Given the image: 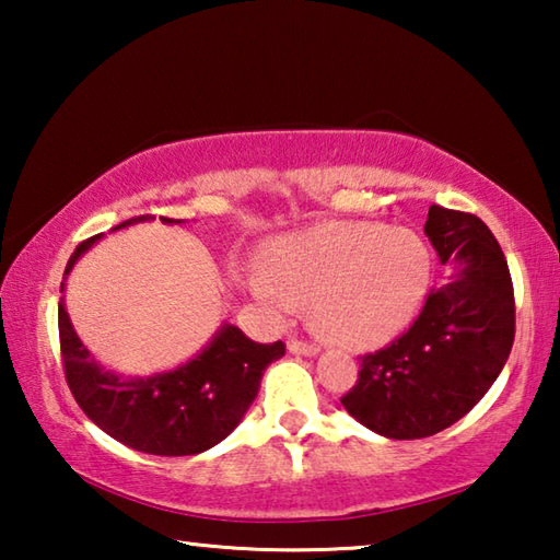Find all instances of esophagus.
Instances as JSON below:
<instances>
[{
    "mask_svg": "<svg viewBox=\"0 0 560 560\" xmlns=\"http://www.w3.org/2000/svg\"><path fill=\"white\" fill-rule=\"evenodd\" d=\"M289 350L296 355H318L316 343H308V340H299V338L289 340Z\"/></svg>",
    "mask_w": 560,
    "mask_h": 560,
    "instance_id": "34e87169",
    "label": "esophagus"
}]
</instances>
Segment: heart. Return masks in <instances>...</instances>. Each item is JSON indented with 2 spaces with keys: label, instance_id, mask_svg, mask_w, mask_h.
<instances>
[{
  "label": "heart",
  "instance_id": "obj_1",
  "mask_svg": "<svg viewBox=\"0 0 560 560\" xmlns=\"http://www.w3.org/2000/svg\"><path fill=\"white\" fill-rule=\"evenodd\" d=\"M261 259L267 277L246 273V291L277 314L311 301L318 334L343 346L400 334L420 311L432 271L420 236L377 222H326L279 236Z\"/></svg>",
  "mask_w": 560,
  "mask_h": 560
}]
</instances>
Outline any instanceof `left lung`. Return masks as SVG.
I'll use <instances>...</instances> for the list:
<instances>
[{
  "label": "left lung",
  "instance_id": "left-lung-1",
  "mask_svg": "<svg viewBox=\"0 0 560 560\" xmlns=\"http://www.w3.org/2000/svg\"><path fill=\"white\" fill-rule=\"evenodd\" d=\"M424 234L454 273L400 338L360 358L358 383L340 397L348 415L390 440L430 438L462 420L514 346V287L489 226L432 205Z\"/></svg>",
  "mask_w": 560,
  "mask_h": 560
}]
</instances>
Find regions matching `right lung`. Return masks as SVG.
<instances>
[{
  "label": "right lung",
  "mask_w": 560,
  "mask_h": 560,
  "mask_svg": "<svg viewBox=\"0 0 560 560\" xmlns=\"http://www.w3.org/2000/svg\"><path fill=\"white\" fill-rule=\"evenodd\" d=\"M150 220L155 217L140 214L113 230ZM160 220L165 224L183 222L170 217ZM98 240L101 234L75 246L63 279ZM63 287L61 281V291ZM59 340L66 383L89 420L130 450L160 457H187L220 444L249 410L269 363L287 353L281 340L254 343L240 328L224 324L200 355L175 371L122 377L91 358L89 348L75 336L63 299L59 301Z\"/></svg>",
  "instance_id": "obj_1"
}]
</instances>
